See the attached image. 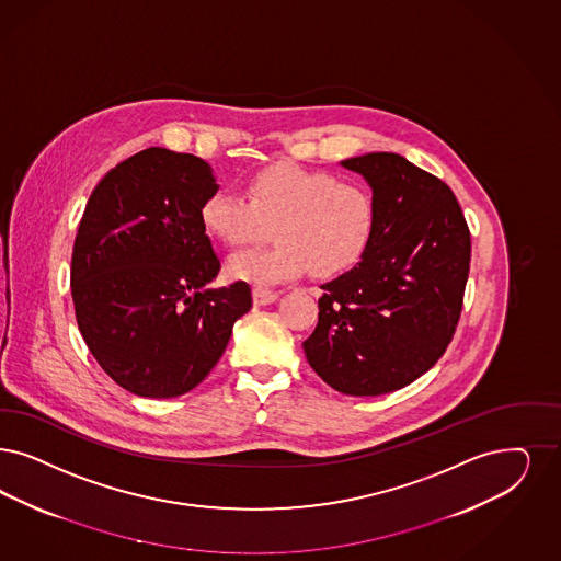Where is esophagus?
I'll return each instance as SVG.
<instances>
[{"label": "esophagus", "mask_w": 561, "mask_h": 561, "mask_svg": "<svg viewBox=\"0 0 561 561\" xmlns=\"http://www.w3.org/2000/svg\"><path fill=\"white\" fill-rule=\"evenodd\" d=\"M276 299H278L276 290L262 289V287L253 289V304L255 306H268V304H274Z\"/></svg>", "instance_id": "esophagus-1"}]
</instances>
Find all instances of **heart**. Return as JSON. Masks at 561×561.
<instances>
[{"label": "heart", "instance_id": "b5f03b06", "mask_svg": "<svg viewBox=\"0 0 561 561\" xmlns=\"http://www.w3.org/2000/svg\"><path fill=\"white\" fill-rule=\"evenodd\" d=\"M199 220L227 248L250 245L274 227V245L241 251L227 264L230 278L272 285L310 271L331 278L355 268L373 248L378 208L364 183L280 162L251 174L248 197L209 193Z\"/></svg>", "mask_w": 561, "mask_h": 561}]
</instances>
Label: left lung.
<instances>
[{
    "label": "left lung",
    "mask_w": 561,
    "mask_h": 561,
    "mask_svg": "<svg viewBox=\"0 0 561 561\" xmlns=\"http://www.w3.org/2000/svg\"><path fill=\"white\" fill-rule=\"evenodd\" d=\"M373 187L378 225L366 257L322 285L304 341L339 393H391L433 368L456 334L470 272V229L454 191L403 156L350 158Z\"/></svg>",
    "instance_id": "1"
}]
</instances>
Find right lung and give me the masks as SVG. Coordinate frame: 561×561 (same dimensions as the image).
<instances>
[{"instance_id": "1", "label": "right lung", "mask_w": 561, "mask_h": 561, "mask_svg": "<svg viewBox=\"0 0 561 561\" xmlns=\"http://www.w3.org/2000/svg\"><path fill=\"white\" fill-rule=\"evenodd\" d=\"M218 191L193 153L149 147L93 188L77 230L70 287L77 324L104 373L139 397L197 387L251 310L237 280L208 289L220 260L199 220Z\"/></svg>"}]
</instances>
